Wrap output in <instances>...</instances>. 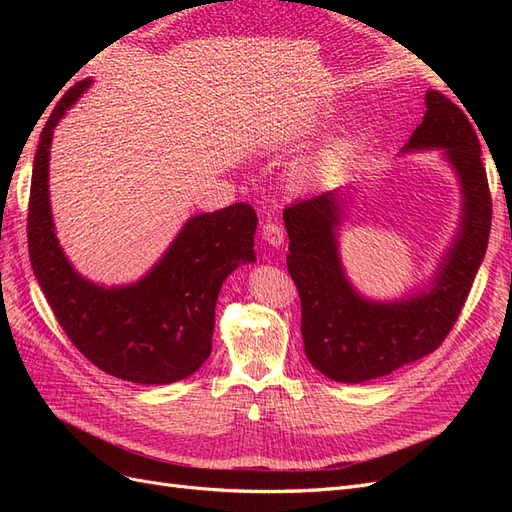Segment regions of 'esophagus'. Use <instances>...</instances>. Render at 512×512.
<instances>
[{"label":"esophagus","instance_id":"obj_1","mask_svg":"<svg viewBox=\"0 0 512 512\" xmlns=\"http://www.w3.org/2000/svg\"><path fill=\"white\" fill-rule=\"evenodd\" d=\"M262 239H265L271 247H280L284 243V228L275 222H267L262 226Z\"/></svg>","mask_w":512,"mask_h":512}]
</instances>
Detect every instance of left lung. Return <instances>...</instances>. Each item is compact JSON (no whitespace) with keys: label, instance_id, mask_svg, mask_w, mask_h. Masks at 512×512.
I'll return each instance as SVG.
<instances>
[{"label":"left lung","instance_id":"obj_1","mask_svg":"<svg viewBox=\"0 0 512 512\" xmlns=\"http://www.w3.org/2000/svg\"><path fill=\"white\" fill-rule=\"evenodd\" d=\"M425 117L401 153L440 151L461 192L459 226L425 288L376 301L354 288L339 256L342 190L299 200L284 211L288 273L301 297L309 363L335 382L361 384L436 350L461 312L487 252L491 196L470 119L438 91L425 94Z\"/></svg>","mask_w":512,"mask_h":512}]
</instances>
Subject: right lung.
<instances>
[{
  "mask_svg": "<svg viewBox=\"0 0 512 512\" xmlns=\"http://www.w3.org/2000/svg\"><path fill=\"white\" fill-rule=\"evenodd\" d=\"M91 83L68 89L40 134L27 213L29 258L61 329L91 363L128 382L170 384L209 359L220 288L237 267L256 260L258 218L245 203L192 215L141 280L121 286L87 280L57 239L49 160L57 123Z\"/></svg>",
  "mask_w": 512,
  "mask_h": 512,
  "instance_id": "1",
  "label": "right lung"
}]
</instances>
